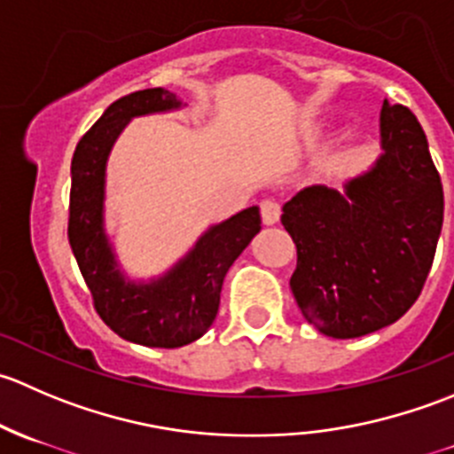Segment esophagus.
<instances>
[{"label":"esophagus","instance_id":"1","mask_svg":"<svg viewBox=\"0 0 454 454\" xmlns=\"http://www.w3.org/2000/svg\"><path fill=\"white\" fill-rule=\"evenodd\" d=\"M259 210L265 226H272V223H277L278 217H281V204H278L277 200H263L259 204Z\"/></svg>","mask_w":454,"mask_h":454}]
</instances>
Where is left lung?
I'll list each match as a JSON object with an SVG mask.
<instances>
[{"label":"left lung","instance_id":"1","mask_svg":"<svg viewBox=\"0 0 454 454\" xmlns=\"http://www.w3.org/2000/svg\"><path fill=\"white\" fill-rule=\"evenodd\" d=\"M384 153L345 193L308 186L283 206L296 244L301 312L332 338L395 323L422 294L443 222V189L418 118L384 100Z\"/></svg>","mask_w":454,"mask_h":454}]
</instances>
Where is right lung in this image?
<instances>
[{
    "label": "right lung",
    "mask_w": 454,
    "mask_h": 454,
    "mask_svg": "<svg viewBox=\"0 0 454 454\" xmlns=\"http://www.w3.org/2000/svg\"><path fill=\"white\" fill-rule=\"evenodd\" d=\"M162 87L118 98L79 140L72 158L67 239L91 292L94 309L112 332L145 347L176 349L198 340L213 325L228 268L261 231L259 208H246L210 228L171 272L131 283L118 270L103 228L105 162L114 140L134 116L180 107Z\"/></svg>",
    "instance_id": "right-lung-1"
}]
</instances>
